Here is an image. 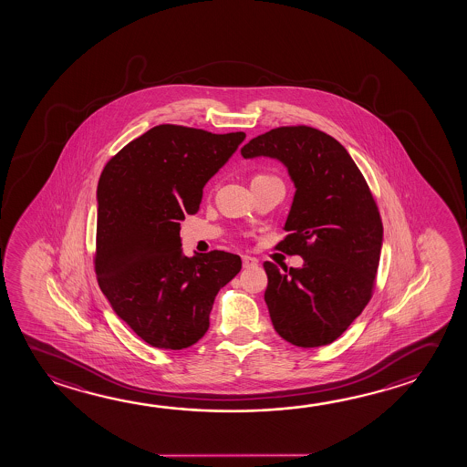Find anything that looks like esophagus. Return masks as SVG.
<instances>
[{
	"mask_svg": "<svg viewBox=\"0 0 467 467\" xmlns=\"http://www.w3.org/2000/svg\"><path fill=\"white\" fill-rule=\"evenodd\" d=\"M242 261H244V267H253L258 265V259L253 258V256H242Z\"/></svg>",
	"mask_w": 467,
	"mask_h": 467,
	"instance_id": "1",
	"label": "esophagus"
}]
</instances>
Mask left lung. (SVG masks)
Wrapping results in <instances>:
<instances>
[{"instance_id":"left-lung-1","label":"left lung","mask_w":467,"mask_h":467,"mask_svg":"<svg viewBox=\"0 0 467 467\" xmlns=\"http://www.w3.org/2000/svg\"><path fill=\"white\" fill-rule=\"evenodd\" d=\"M244 159L281 161L296 192L277 244L304 266L266 261L269 317L282 339L298 348L327 346L370 302L383 223L362 171L341 142L311 126H281L253 138Z\"/></svg>"}]
</instances>
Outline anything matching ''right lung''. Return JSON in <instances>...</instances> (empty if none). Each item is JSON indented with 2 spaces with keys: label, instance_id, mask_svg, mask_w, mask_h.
Wrapping results in <instances>:
<instances>
[{
  "label": "right lung",
  "instance_id": "add662e5",
  "mask_svg": "<svg viewBox=\"0 0 467 467\" xmlns=\"http://www.w3.org/2000/svg\"><path fill=\"white\" fill-rule=\"evenodd\" d=\"M244 133L159 125L111 157L97 186V281L111 308L148 342L190 348L209 329L215 296L242 269L232 253L188 258L180 223Z\"/></svg>",
  "mask_w": 467,
  "mask_h": 467
}]
</instances>
